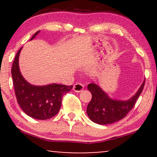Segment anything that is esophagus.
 <instances>
[{"mask_svg":"<svg viewBox=\"0 0 157 157\" xmlns=\"http://www.w3.org/2000/svg\"><path fill=\"white\" fill-rule=\"evenodd\" d=\"M83 87H84V86H83V84H82V83H75V84H74L73 89H74V91L75 92L79 93V92H81V91H83Z\"/></svg>","mask_w":157,"mask_h":157,"instance_id":"1","label":"esophagus"}]
</instances>
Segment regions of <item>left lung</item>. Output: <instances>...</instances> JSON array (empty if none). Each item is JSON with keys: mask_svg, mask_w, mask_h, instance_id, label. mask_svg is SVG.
<instances>
[{"mask_svg": "<svg viewBox=\"0 0 157 157\" xmlns=\"http://www.w3.org/2000/svg\"><path fill=\"white\" fill-rule=\"evenodd\" d=\"M145 80L136 94L127 101L113 100L95 83H89L88 89L92 98L87 106L89 119L98 124H110L121 120L134 106L136 100L144 89Z\"/></svg>", "mask_w": 157, "mask_h": 157, "instance_id": "obj_1", "label": "left lung"}]
</instances>
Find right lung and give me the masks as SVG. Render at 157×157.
I'll return each instance as SVG.
<instances>
[{"mask_svg":"<svg viewBox=\"0 0 157 157\" xmlns=\"http://www.w3.org/2000/svg\"><path fill=\"white\" fill-rule=\"evenodd\" d=\"M40 31L31 38L33 39ZM19 49L13 63L11 74L17 101L22 110L31 118L40 120L51 119L59 111L62 98L70 91L73 86L52 83L43 86H33L25 80L18 66Z\"/></svg>","mask_w":157,"mask_h":157,"instance_id":"1","label":"right lung"}]
</instances>
